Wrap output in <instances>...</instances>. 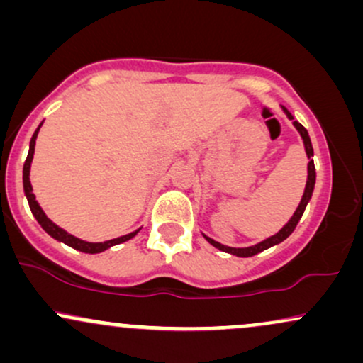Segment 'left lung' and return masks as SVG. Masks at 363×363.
<instances>
[{
  "instance_id": "1",
  "label": "left lung",
  "mask_w": 363,
  "mask_h": 363,
  "mask_svg": "<svg viewBox=\"0 0 363 363\" xmlns=\"http://www.w3.org/2000/svg\"><path fill=\"white\" fill-rule=\"evenodd\" d=\"M281 109H283V112H285V114H286V118H289L290 121L294 119V116H291L290 112L285 109V107H281ZM294 126H295V129H297L298 133H301V136H302V140H303V147H306L307 158H309V164H307V182H306V189H303V196H302L301 203H298L297 210H295V213L291 215V218L289 220V222L283 225V228H281L280 232H277V234H274V235L268 237V239L262 240V242H259V244L251 245V247H228V245H223V244L216 242V240L210 239V237L203 234V237H205V239H206L208 242H210L211 245H213V247L220 249V251H223V252L232 254V256H237V257H251V256H256L257 252H262V251H266V249L273 247V245L283 242V240H285L286 237H289V235L291 234V232L295 230V227H297L298 220L302 218L303 211H306L307 203H309L311 198H312V191H314V184H315V167H314V160H312V157H314V150H312V143H311V138H309V133H307V129L303 128L302 124L298 123V121H294Z\"/></svg>"
}]
</instances>
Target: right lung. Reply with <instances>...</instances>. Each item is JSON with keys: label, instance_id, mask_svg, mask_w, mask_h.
<instances>
[{"label": "right lung", "instance_id": "add662e5", "mask_svg": "<svg viewBox=\"0 0 363 363\" xmlns=\"http://www.w3.org/2000/svg\"><path fill=\"white\" fill-rule=\"evenodd\" d=\"M40 126H43V123L39 124V128H37L34 135H32L30 147H28L27 160H25V164H23V191H25V196H27V201H28V206H30L32 215L35 216V220H37V222H39L40 227H43L44 230L52 237V239L60 240V242L69 245V247L77 249V251H80V252H86V254L104 252V251H107V249H109V247H112V245L123 244V242H126V240L133 239V237L138 234L140 228H138V230L131 232V234L121 235V237H118V239L106 240V242H86V240L78 239V237H74L72 234H68V232H66V230H62L61 227H57L56 223L51 222V220H49L48 216H45L44 210H43V208H40L39 203H37L35 194L32 193V184H30V164H32V158H34L35 140H37V135H39Z\"/></svg>", "mask_w": 363, "mask_h": 363}]
</instances>
